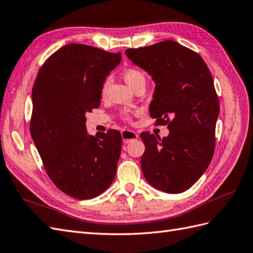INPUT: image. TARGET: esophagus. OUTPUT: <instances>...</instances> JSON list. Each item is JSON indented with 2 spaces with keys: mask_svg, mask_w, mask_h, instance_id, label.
Segmentation results:
<instances>
[{
  "mask_svg": "<svg viewBox=\"0 0 253 253\" xmlns=\"http://www.w3.org/2000/svg\"><path fill=\"white\" fill-rule=\"evenodd\" d=\"M138 137H139V135L137 133H135L132 130H129V129H126V130L122 131V138H123V141H124L125 143H129V142L135 140Z\"/></svg>",
  "mask_w": 253,
  "mask_h": 253,
  "instance_id": "1",
  "label": "esophagus"
}]
</instances>
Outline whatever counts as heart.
<instances>
[{
    "label": "heart",
    "instance_id": "1",
    "mask_svg": "<svg viewBox=\"0 0 253 253\" xmlns=\"http://www.w3.org/2000/svg\"><path fill=\"white\" fill-rule=\"evenodd\" d=\"M123 78H124L125 82L132 89L137 85H139V84H145V82H146V77H145L143 71L140 70L139 68H135V67H129L123 71ZM109 84H110L109 79H107L105 82L102 83L101 95L103 97H105L108 93ZM123 118H124L125 120H129L130 119V113H129L128 111H123Z\"/></svg>",
    "mask_w": 253,
    "mask_h": 253
}]
</instances>
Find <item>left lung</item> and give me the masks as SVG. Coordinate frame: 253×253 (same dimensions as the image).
Masks as SVG:
<instances>
[{
  "label": "left lung",
  "instance_id": "left-lung-1",
  "mask_svg": "<svg viewBox=\"0 0 253 253\" xmlns=\"http://www.w3.org/2000/svg\"><path fill=\"white\" fill-rule=\"evenodd\" d=\"M125 54L152 76L156 86L151 118L170 131L163 139L140 134L145 145L142 172L155 188L183 192L202 176L215 152L219 100L211 71L197 52L173 41Z\"/></svg>",
  "mask_w": 253,
  "mask_h": 253
}]
</instances>
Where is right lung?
Masks as SVG:
<instances>
[{
	"instance_id": "1",
	"label": "right lung",
	"mask_w": 253,
	"mask_h": 253,
	"mask_svg": "<svg viewBox=\"0 0 253 253\" xmlns=\"http://www.w3.org/2000/svg\"><path fill=\"white\" fill-rule=\"evenodd\" d=\"M121 60V52L68 43L42 64L32 89L30 131L44 170L78 200L99 196L115 177L122 135L88 134L85 113L100 106L102 83Z\"/></svg>"
}]
</instances>
